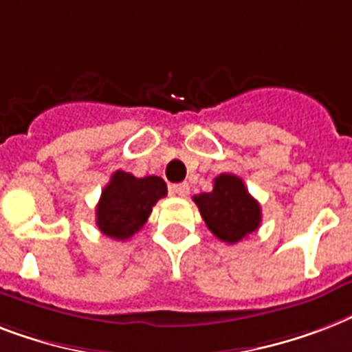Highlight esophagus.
Instances as JSON below:
<instances>
[{
	"mask_svg": "<svg viewBox=\"0 0 352 352\" xmlns=\"http://www.w3.org/2000/svg\"><path fill=\"white\" fill-rule=\"evenodd\" d=\"M170 191L173 195H179V197H186L190 193V184L188 182H179V184H171L170 186Z\"/></svg>",
	"mask_w": 352,
	"mask_h": 352,
	"instance_id": "obj_1",
	"label": "esophagus"
}]
</instances>
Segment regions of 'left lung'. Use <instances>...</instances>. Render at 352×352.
I'll return each mask as SVG.
<instances>
[{"label":"left lung","mask_w":352,"mask_h":352,"mask_svg":"<svg viewBox=\"0 0 352 352\" xmlns=\"http://www.w3.org/2000/svg\"><path fill=\"white\" fill-rule=\"evenodd\" d=\"M208 230L222 242L235 244L258 230L260 204L250 195L241 177L221 173L210 193L193 197Z\"/></svg>","instance_id":"1"}]
</instances>
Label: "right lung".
Returning a JSON list of instances; mask_svg holds the SVG:
<instances>
[{
	"label": "right lung",
	"mask_w": 352,
	"mask_h": 352,
	"mask_svg": "<svg viewBox=\"0 0 352 352\" xmlns=\"http://www.w3.org/2000/svg\"><path fill=\"white\" fill-rule=\"evenodd\" d=\"M166 193V182L161 177L137 179L131 173L117 170L102 190L96 208L97 228L110 239L126 241L146 224L151 208Z\"/></svg>",
	"instance_id": "1"
}]
</instances>
